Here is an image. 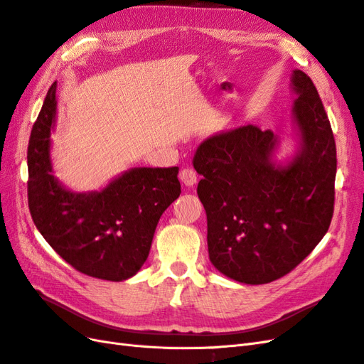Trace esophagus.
<instances>
[{
  "label": "esophagus",
  "instance_id": "34e87169",
  "mask_svg": "<svg viewBox=\"0 0 364 364\" xmlns=\"http://www.w3.org/2000/svg\"><path fill=\"white\" fill-rule=\"evenodd\" d=\"M179 179H181V182L183 183V185H186V186H193V185H196V182H197V173L193 170V168H183L181 173H179Z\"/></svg>",
  "mask_w": 364,
  "mask_h": 364
}]
</instances>
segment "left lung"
I'll list each match as a JSON object with an SVG mask.
<instances>
[{
  "mask_svg": "<svg viewBox=\"0 0 364 364\" xmlns=\"http://www.w3.org/2000/svg\"><path fill=\"white\" fill-rule=\"evenodd\" d=\"M293 115L301 150L287 167L272 162L278 138L243 126L205 139L194 156L214 267L245 284L290 273L323 238L334 213L337 171L331 124L313 80L296 70Z\"/></svg>",
  "mask_w": 364,
  "mask_h": 364,
  "instance_id": "1",
  "label": "left lung"
}]
</instances>
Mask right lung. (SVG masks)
I'll return each mask as SVG.
<instances>
[{
    "instance_id": "add662e5",
    "label": "right lung",
    "mask_w": 364,
    "mask_h": 364,
    "mask_svg": "<svg viewBox=\"0 0 364 364\" xmlns=\"http://www.w3.org/2000/svg\"><path fill=\"white\" fill-rule=\"evenodd\" d=\"M56 87V82L50 86L28 141L31 218L47 243L75 270L105 281H124L146 262L162 213L181 194L179 168H132L100 193L65 190L54 179L50 161Z\"/></svg>"
}]
</instances>
